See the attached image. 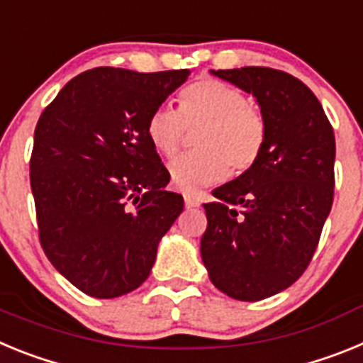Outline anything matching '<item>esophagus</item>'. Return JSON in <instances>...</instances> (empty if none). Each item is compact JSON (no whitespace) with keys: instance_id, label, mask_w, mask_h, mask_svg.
<instances>
[{"instance_id":"esophagus-1","label":"esophagus","mask_w":363,"mask_h":363,"mask_svg":"<svg viewBox=\"0 0 363 363\" xmlns=\"http://www.w3.org/2000/svg\"><path fill=\"white\" fill-rule=\"evenodd\" d=\"M184 200H185V207H187V209L200 207V203H201L200 194H196V192H191V191L184 192Z\"/></svg>"}]
</instances>
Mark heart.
Returning a JSON list of instances; mask_svg holds the SVG:
<instances>
[{"label": "heart", "mask_w": 363, "mask_h": 363, "mask_svg": "<svg viewBox=\"0 0 363 363\" xmlns=\"http://www.w3.org/2000/svg\"><path fill=\"white\" fill-rule=\"evenodd\" d=\"M196 130L194 147L171 163L172 184L194 191L230 176L243 174L259 158L267 138V121L238 86L203 78L179 92L178 111L160 105L150 112L147 138L163 158H174Z\"/></svg>", "instance_id": "b5f03b06"}]
</instances>
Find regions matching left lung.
Here are the masks:
<instances>
[{"instance_id":"1","label":"left lung","mask_w":363,"mask_h":363,"mask_svg":"<svg viewBox=\"0 0 363 363\" xmlns=\"http://www.w3.org/2000/svg\"><path fill=\"white\" fill-rule=\"evenodd\" d=\"M211 72L255 96L267 138L255 165L203 203L201 259L221 293L258 301L293 285L316 251L335 196V133L318 98L291 74Z\"/></svg>"}]
</instances>
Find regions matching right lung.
I'll use <instances>...</instances> for the list:
<instances>
[{"label": "right lung", "mask_w": 363, "mask_h": 363, "mask_svg": "<svg viewBox=\"0 0 363 363\" xmlns=\"http://www.w3.org/2000/svg\"><path fill=\"white\" fill-rule=\"evenodd\" d=\"M189 74L98 67L70 79L38 120L30 187L41 247L89 296L138 289L184 211V196L165 191L171 174L147 121Z\"/></svg>", "instance_id": "obj_1"}]
</instances>
